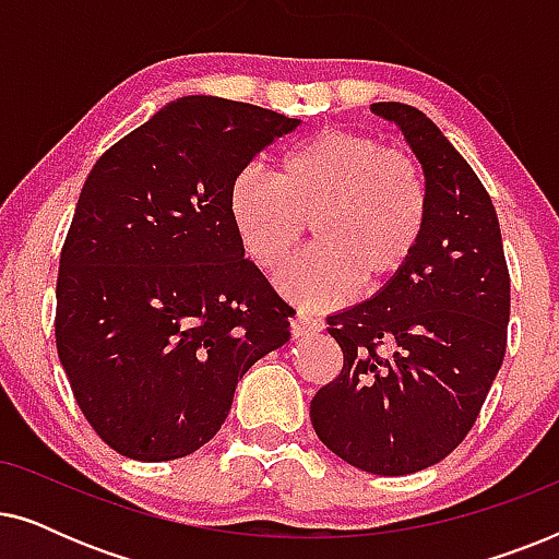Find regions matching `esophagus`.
Segmentation results:
<instances>
[{"mask_svg":"<svg viewBox=\"0 0 559 559\" xmlns=\"http://www.w3.org/2000/svg\"><path fill=\"white\" fill-rule=\"evenodd\" d=\"M289 331H293L295 338L320 333V331H323V320L316 318V316H310V312H305V310H297L295 318L289 320Z\"/></svg>","mask_w":559,"mask_h":559,"instance_id":"esophagus-1","label":"esophagus"}]
</instances>
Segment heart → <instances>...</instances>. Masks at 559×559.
I'll list each match as a JSON object with an SVG mask.
<instances>
[{
	"label": "heart",
	"mask_w": 559,
	"mask_h": 559,
	"mask_svg": "<svg viewBox=\"0 0 559 559\" xmlns=\"http://www.w3.org/2000/svg\"><path fill=\"white\" fill-rule=\"evenodd\" d=\"M228 211L259 270L285 262L305 236L316 247L282 266L277 285L308 308L392 289L423 249L432 216L430 182L415 155L377 134L325 129L280 159L274 180L243 170Z\"/></svg>",
	"instance_id": "b5f03b06"
}]
</instances>
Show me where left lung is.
<instances>
[{
  "label": "left lung",
  "mask_w": 559,
  "mask_h": 559,
  "mask_svg": "<svg viewBox=\"0 0 559 559\" xmlns=\"http://www.w3.org/2000/svg\"><path fill=\"white\" fill-rule=\"evenodd\" d=\"M430 182L432 216L409 272L328 318L343 369L310 402L318 438L373 476H407L465 440L507 354L509 270L491 195L415 106L379 102Z\"/></svg>",
  "instance_id": "1"
}]
</instances>
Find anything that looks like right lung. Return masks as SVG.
Returning a JSON list of instances; mask_svg holds the SVG:
<instances>
[{
  "mask_svg": "<svg viewBox=\"0 0 559 559\" xmlns=\"http://www.w3.org/2000/svg\"><path fill=\"white\" fill-rule=\"evenodd\" d=\"M300 119L186 96L104 152L56 287V346L83 417L132 461L186 457L239 379L289 341L293 308L243 257L228 188Z\"/></svg>",
  "mask_w": 559,
  "mask_h": 559,
  "instance_id": "1",
  "label": "right lung"
}]
</instances>
